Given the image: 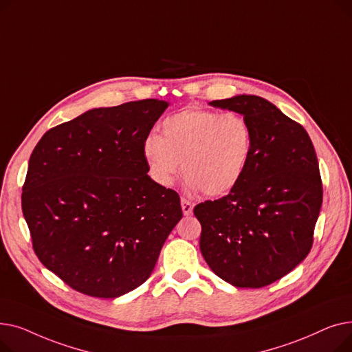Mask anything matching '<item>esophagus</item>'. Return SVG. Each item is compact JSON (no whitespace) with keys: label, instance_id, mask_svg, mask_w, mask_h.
<instances>
[{"label":"esophagus","instance_id":"1","mask_svg":"<svg viewBox=\"0 0 352 352\" xmlns=\"http://www.w3.org/2000/svg\"><path fill=\"white\" fill-rule=\"evenodd\" d=\"M181 208H182V212L184 215H191L192 214V208H194V204L187 199V198H181Z\"/></svg>","mask_w":352,"mask_h":352}]
</instances>
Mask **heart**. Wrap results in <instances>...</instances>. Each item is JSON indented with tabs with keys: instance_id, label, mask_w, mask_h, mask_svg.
Wrapping results in <instances>:
<instances>
[{
	"instance_id": "obj_1",
	"label": "heart",
	"mask_w": 352,
	"mask_h": 352,
	"mask_svg": "<svg viewBox=\"0 0 352 352\" xmlns=\"http://www.w3.org/2000/svg\"><path fill=\"white\" fill-rule=\"evenodd\" d=\"M162 137L150 134L142 145L148 174L161 187L178 177L191 191L221 197L241 181L252 153V129L236 113L186 108L161 122Z\"/></svg>"
}]
</instances>
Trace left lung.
Returning <instances> with one entry per match:
<instances>
[{
  "label": "left lung",
  "instance_id": "obj_1",
  "mask_svg": "<svg viewBox=\"0 0 352 352\" xmlns=\"http://www.w3.org/2000/svg\"><path fill=\"white\" fill-rule=\"evenodd\" d=\"M243 114L252 129L244 175L228 195L195 206L199 250L210 268L239 288L283 278L311 251L322 181L304 126L256 96L210 102Z\"/></svg>",
  "mask_w": 352,
  "mask_h": 352
}]
</instances>
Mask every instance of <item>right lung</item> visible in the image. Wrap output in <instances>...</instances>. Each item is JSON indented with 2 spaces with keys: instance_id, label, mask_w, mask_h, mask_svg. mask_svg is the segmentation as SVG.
<instances>
[{
  "instance_id": "right-lung-1",
  "label": "right lung",
  "mask_w": 352,
  "mask_h": 352,
  "mask_svg": "<svg viewBox=\"0 0 352 352\" xmlns=\"http://www.w3.org/2000/svg\"><path fill=\"white\" fill-rule=\"evenodd\" d=\"M170 104L94 108L43 135L21 206L38 260L81 294L117 298L144 284L182 218L179 195L148 175L142 145Z\"/></svg>"
}]
</instances>
